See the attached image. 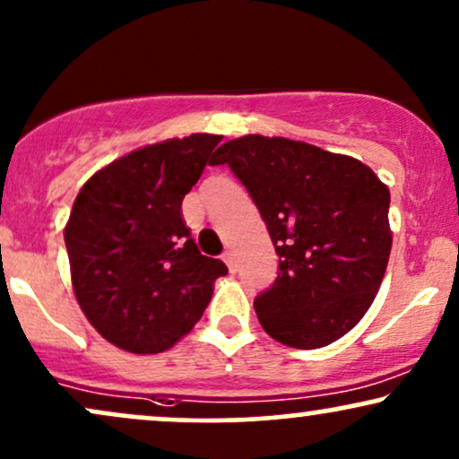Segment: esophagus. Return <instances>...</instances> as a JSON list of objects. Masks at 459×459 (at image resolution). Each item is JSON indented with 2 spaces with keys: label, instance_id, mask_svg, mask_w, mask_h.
Segmentation results:
<instances>
[{
  "label": "esophagus",
  "instance_id": "esophagus-1",
  "mask_svg": "<svg viewBox=\"0 0 459 459\" xmlns=\"http://www.w3.org/2000/svg\"><path fill=\"white\" fill-rule=\"evenodd\" d=\"M222 261L226 263V267H229V272L230 273H235L237 272V261H235V254L233 252H224V256H222Z\"/></svg>",
  "mask_w": 459,
  "mask_h": 459
}]
</instances>
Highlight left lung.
Masks as SVG:
<instances>
[{
  "label": "left lung",
  "instance_id": "8db88e82",
  "mask_svg": "<svg viewBox=\"0 0 459 459\" xmlns=\"http://www.w3.org/2000/svg\"><path fill=\"white\" fill-rule=\"evenodd\" d=\"M280 256L272 289L254 299L258 323L292 349L340 340L369 310L391 252L389 187L359 160L282 136L224 143Z\"/></svg>",
  "mask_w": 459,
  "mask_h": 459
}]
</instances>
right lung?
<instances>
[{
	"label": "right lung",
	"mask_w": 459,
	"mask_h": 459,
	"mask_svg": "<svg viewBox=\"0 0 459 459\" xmlns=\"http://www.w3.org/2000/svg\"><path fill=\"white\" fill-rule=\"evenodd\" d=\"M220 141L192 134L130 152L91 175L72 205L64 230L72 289L87 320L117 349L169 351L229 273L198 252L181 215Z\"/></svg>",
	"instance_id": "add662e5"
}]
</instances>
